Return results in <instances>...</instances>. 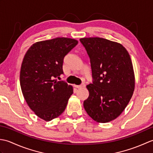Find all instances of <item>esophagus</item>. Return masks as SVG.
I'll use <instances>...</instances> for the list:
<instances>
[{
  "label": "esophagus",
  "mask_w": 153,
  "mask_h": 153,
  "mask_svg": "<svg viewBox=\"0 0 153 153\" xmlns=\"http://www.w3.org/2000/svg\"><path fill=\"white\" fill-rule=\"evenodd\" d=\"M75 87H76L77 89H82V88H84V87H85V84H82V85H75Z\"/></svg>",
  "instance_id": "1"
}]
</instances>
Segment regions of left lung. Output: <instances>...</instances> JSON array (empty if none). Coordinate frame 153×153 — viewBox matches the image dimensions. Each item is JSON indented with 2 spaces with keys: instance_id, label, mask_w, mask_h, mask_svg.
Returning a JSON list of instances; mask_svg holds the SVG:
<instances>
[{
  "instance_id": "8db88e82",
  "label": "left lung",
  "mask_w": 153,
  "mask_h": 153,
  "mask_svg": "<svg viewBox=\"0 0 153 153\" xmlns=\"http://www.w3.org/2000/svg\"><path fill=\"white\" fill-rule=\"evenodd\" d=\"M90 58L93 83L84 108L95 121L106 123L118 117L134 93L135 76L130 56L121 44L100 37L79 39Z\"/></svg>"
}]
</instances>
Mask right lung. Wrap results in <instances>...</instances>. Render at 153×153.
Instances as JSON below:
<instances>
[{
	"label": "right lung",
	"mask_w": 153,
	"mask_h": 153,
	"mask_svg": "<svg viewBox=\"0 0 153 153\" xmlns=\"http://www.w3.org/2000/svg\"><path fill=\"white\" fill-rule=\"evenodd\" d=\"M78 43L58 37L32 45L23 60L19 81L30 108L38 117L51 121L62 113L73 94V87L55 78L63 74L65 56Z\"/></svg>",
	"instance_id": "obj_1"
}]
</instances>
